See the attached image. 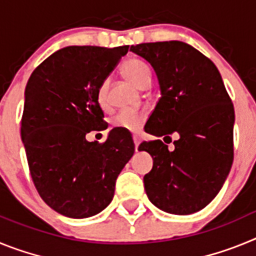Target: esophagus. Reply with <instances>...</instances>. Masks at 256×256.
I'll list each match as a JSON object with an SVG mask.
<instances>
[{
  "instance_id": "1",
  "label": "esophagus",
  "mask_w": 256,
  "mask_h": 256,
  "mask_svg": "<svg viewBox=\"0 0 256 256\" xmlns=\"http://www.w3.org/2000/svg\"><path fill=\"white\" fill-rule=\"evenodd\" d=\"M133 142H134V148H136V151H137V150H138L140 142H141V140H140V136L138 134H133Z\"/></svg>"
}]
</instances>
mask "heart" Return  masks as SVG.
Returning <instances> with one entry per match:
<instances>
[{
    "label": "heart",
    "mask_w": 256,
    "mask_h": 256,
    "mask_svg": "<svg viewBox=\"0 0 256 256\" xmlns=\"http://www.w3.org/2000/svg\"><path fill=\"white\" fill-rule=\"evenodd\" d=\"M123 73L126 79L132 82L136 87L146 88L150 86L151 72L150 65L140 58H130L123 65ZM97 104L102 110H108V80H104L97 88ZM146 112L142 110H132V108H124L118 112L112 120V126L115 130H122L126 132H138L142 126L146 122Z\"/></svg>",
    "instance_id": "b5f03b06"
}]
</instances>
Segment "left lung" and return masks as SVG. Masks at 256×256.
Masks as SVG:
<instances>
[{"label":"left lung","instance_id":"1","mask_svg":"<svg viewBox=\"0 0 256 256\" xmlns=\"http://www.w3.org/2000/svg\"><path fill=\"white\" fill-rule=\"evenodd\" d=\"M130 51L150 62L162 91L146 132L180 133L173 151L160 140L140 144L154 159L144 177L148 200L177 216L198 212L218 195L234 162V104L214 62L190 44L154 42Z\"/></svg>","mask_w":256,"mask_h":256}]
</instances>
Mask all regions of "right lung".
<instances>
[{
    "mask_svg": "<svg viewBox=\"0 0 256 256\" xmlns=\"http://www.w3.org/2000/svg\"><path fill=\"white\" fill-rule=\"evenodd\" d=\"M128 48L65 47L26 83L22 140L29 170L42 200L61 216L82 219L102 212L134 154L132 137L120 130H110L104 144L86 140L104 126L97 88Z\"/></svg>",
    "mask_w": 256,
    "mask_h": 256,
    "instance_id": "1",
    "label": "right lung"
}]
</instances>
